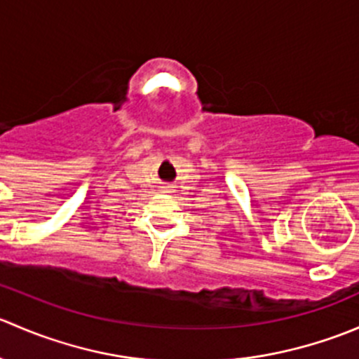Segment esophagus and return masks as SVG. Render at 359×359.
<instances>
[{
	"instance_id": "34e87169",
	"label": "esophagus",
	"mask_w": 359,
	"mask_h": 359,
	"mask_svg": "<svg viewBox=\"0 0 359 359\" xmlns=\"http://www.w3.org/2000/svg\"><path fill=\"white\" fill-rule=\"evenodd\" d=\"M165 191H168V193H172V191H173V186H165Z\"/></svg>"
}]
</instances>
